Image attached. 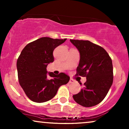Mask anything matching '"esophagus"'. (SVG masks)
<instances>
[{
  "mask_svg": "<svg viewBox=\"0 0 129 129\" xmlns=\"http://www.w3.org/2000/svg\"><path fill=\"white\" fill-rule=\"evenodd\" d=\"M74 82V81L72 79H70V81H69V83H73Z\"/></svg>",
  "mask_w": 129,
  "mask_h": 129,
  "instance_id": "1",
  "label": "esophagus"
}]
</instances>
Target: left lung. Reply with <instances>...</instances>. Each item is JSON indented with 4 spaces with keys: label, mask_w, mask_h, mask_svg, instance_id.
Wrapping results in <instances>:
<instances>
[{
    "label": "left lung",
    "mask_w": 129,
    "mask_h": 129,
    "mask_svg": "<svg viewBox=\"0 0 129 129\" xmlns=\"http://www.w3.org/2000/svg\"><path fill=\"white\" fill-rule=\"evenodd\" d=\"M70 41L80 54L76 75L87 78L84 88L73 98L83 107H93L104 99L112 86L113 80L112 60L103 47L89 41Z\"/></svg>",
    "instance_id": "obj_1"
}]
</instances>
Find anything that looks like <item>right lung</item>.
Here are the masks:
<instances>
[{"label": "right lung", "instance_id": "right-lung-1", "mask_svg": "<svg viewBox=\"0 0 129 129\" xmlns=\"http://www.w3.org/2000/svg\"><path fill=\"white\" fill-rule=\"evenodd\" d=\"M66 39L44 37L27 44L22 50L17 61L19 82L33 102L41 103L51 100L58 88L69 82L70 77L64 73L54 75L47 70L48 63L54 61V48Z\"/></svg>", "mask_w": 129, "mask_h": 129}]
</instances>
